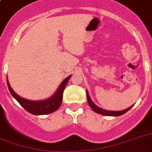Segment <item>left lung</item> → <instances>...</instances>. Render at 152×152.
Here are the masks:
<instances>
[{"label":"left lung","mask_w":152,"mask_h":152,"mask_svg":"<svg viewBox=\"0 0 152 152\" xmlns=\"http://www.w3.org/2000/svg\"><path fill=\"white\" fill-rule=\"evenodd\" d=\"M87 92V99H88V104H89V106L91 109H92L93 110L95 111V113H100V114H102V115H105V116H120V115H122L124 114L125 113H126L127 111H129L130 109L132 108V106H130L129 108H127L126 110H121V111H110V110H105L103 109H101L99 107H98L96 105H95L94 102H92V100L91 99L90 96L88 95V91H86Z\"/></svg>","instance_id":"1"}]
</instances>
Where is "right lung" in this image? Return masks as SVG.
Wrapping results in <instances>:
<instances>
[{"mask_svg": "<svg viewBox=\"0 0 152 152\" xmlns=\"http://www.w3.org/2000/svg\"><path fill=\"white\" fill-rule=\"evenodd\" d=\"M70 77L71 76H68L67 78L64 79L63 82L61 83V85L59 86V88L57 89L56 93L52 97L46 100H42V101H31V100L23 99L13 91L8 80H7V83H8V88L9 89L11 95L17 100L18 102L27 112L34 114V115H43V114H49V113H53L59 108L61 104L62 99H63V91H64Z\"/></svg>", "mask_w": 152, "mask_h": 152, "instance_id": "obj_1", "label": "right lung"}]
</instances>
